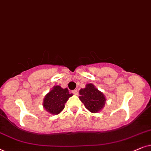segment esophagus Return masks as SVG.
I'll use <instances>...</instances> for the list:
<instances>
[{
    "label": "esophagus",
    "mask_w": 151,
    "mask_h": 151,
    "mask_svg": "<svg viewBox=\"0 0 151 151\" xmlns=\"http://www.w3.org/2000/svg\"><path fill=\"white\" fill-rule=\"evenodd\" d=\"M72 93H73L74 94H75V95H77V94H78V90H72Z\"/></svg>",
    "instance_id": "esophagus-1"
}]
</instances>
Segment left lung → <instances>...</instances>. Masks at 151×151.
Masks as SVG:
<instances>
[{
    "instance_id": "obj_1",
    "label": "left lung",
    "mask_w": 151,
    "mask_h": 151,
    "mask_svg": "<svg viewBox=\"0 0 151 151\" xmlns=\"http://www.w3.org/2000/svg\"><path fill=\"white\" fill-rule=\"evenodd\" d=\"M79 94V99L91 112H99L105 105V96L93 84H87L85 88L80 90Z\"/></svg>"
}]
</instances>
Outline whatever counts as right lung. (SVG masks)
Instances as JSON below:
<instances>
[{"instance_id": "obj_1", "label": "right lung", "mask_w": 151, "mask_h": 151, "mask_svg": "<svg viewBox=\"0 0 151 151\" xmlns=\"http://www.w3.org/2000/svg\"><path fill=\"white\" fill-rule=\"evenodd\" d=\"M72 96L70 94L68 88H62L56 86L45 96L43 101V106L48 112L52 114H57L61 112L65 107V104L68 98Z\"/></svg>"}]
</instances>
